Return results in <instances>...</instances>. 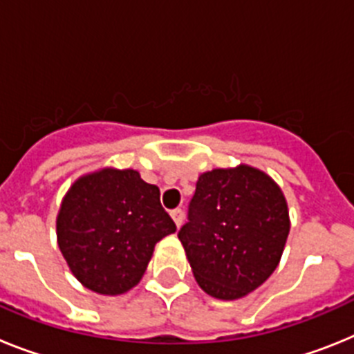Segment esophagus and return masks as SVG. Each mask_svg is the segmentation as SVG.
Listing matches in <instances>:
<instances>
[{"mask_svg": "<svg viewBox=\"0 0 354 354\" xmlns=\"http://www.w3.org/2000/svg\"><path fill=\"white\" fill-rule=\"evenodd\" d=\"M170 214H171V218H174L175 225H177V227H180V225H183V221H184V211H183V209H180V207L174 209Z\"/></svg>", "mask_w": 354, "mask_h": 354, "instance_id": "34e87169", "label": "esophagus"}]
</instances>
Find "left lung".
<instances>
[{"instance_id": "1", "label": "left lung", "mask_w": 354, "mask_h": 354, "mask_svg": "<svg viewBox=\"0 0 354 354\" xmlns=\"http://www.w3.org/2000/svg\"><path fill=\"white\" fill-rule=\"evenodd\" d=\"M289 236L280 187L241 167L200 175L179 239L196 282L218 299H237L277 270Z\"/></svg>"}]
</instances>
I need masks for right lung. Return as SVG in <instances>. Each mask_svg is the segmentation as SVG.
I'll return each instance as SVG.
<instances>
[{
  "mask_svg": "<svg viewBox=\"0 0 354 354\" xmlns=\"http://www.w3.org/2000/svg\"><path fill=\"white\" fill-rule=\"evenodd\" d=\"M177 230L159 187L134 170L81 177L56 220L58 246L74 277L99 294H122L140 282L158 241Z\"/></svg>",
  "mask_w": 354,
  "mask_h": 354,
  "instance_id": "right-lung-1",
  "label": "right lung"
}]
</instances>
